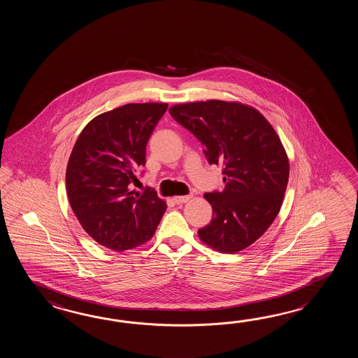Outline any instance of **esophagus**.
Returning a JSON list of instances; mask_svg holds the SVG:
<instances>
[{
    "label": "esophagus",
    "instance_id": "obj_1",
    "mask_svg": "<svg viewBox=\"0 0 358 358\" xmlns=\"http://www.w3.org/2000/svg\"><path fill=\"white\" fill-rule=\"evenodd\" d=\"M192 196H182V197H174V202L176 205H182V203H187L189 201Z\"/></svg>",
    "mask_w": 358,
    "mask_h": 358
}]
</instances>
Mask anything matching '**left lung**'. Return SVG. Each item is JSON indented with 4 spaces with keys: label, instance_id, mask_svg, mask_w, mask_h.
Listing matches in <instances>:
<instances>
[{
    "label": "left lung",
    "instance_id": "8db88e82",
    "mask_svg": "<svg viewBox=\"0 0 358 358\" xmlns=\"http://www.w3.org/2000/svg\"><path fill=\"white\" fill-rule=\"evenodd\" d=\"M169 113L202 143L210 164L224 166L225 188L206 193L213 220L199 239L221 253L255 243L280 211L289 160L273 125L255 107L208 99L179 103Z\"/></svg>",
    "mask_w": 358,
    "mask_h": 358
}]
</instances>
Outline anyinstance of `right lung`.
<instances>
[{
    "mask_svg": "<svg viewBox=\"0 0 358 358\" xmlns=\"http://www.w3.org/2000/svg\"><path fill=\"white\" fill-rule=\"evenodd\" d=\"M168 103H127L88 122L69 157V203L84 230L113 251L152 238L166 202L157 193L131 189L145 164V147Z\"/></svg>",
    "mask_w": 358,
    "mask_h": 358,
    "instance_id": "add662e5",
    "label": "right lung"
}]
</instances>
